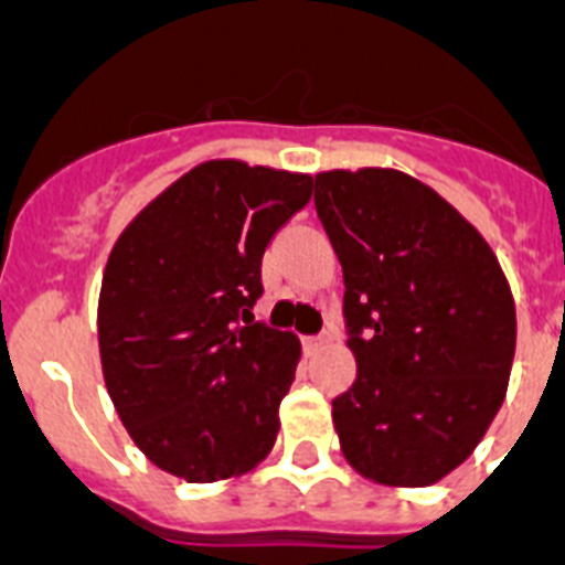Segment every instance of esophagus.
I'll list each match as a JSON object with an SVG mask.
<instances>
[{"instance_id":"34e87169","label":"esophagus","mask_w":565,"mask_h":565,"mask_svg":"<svg viewBox=\"0 0 565 565\" xmlns=\"http://www.w3.org/2000/svg\"><path fill=\"white\" fill-rule=\"evenodd\" d=\"M329 340H332V334H329V332L315 334V338H306V349H320V347H326Z\"/></svg>"}]
</instances>
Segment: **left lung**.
Here are the masks:
<instances>
[{
	"instance_id": "8db88e82",
	"label": "left lung",
	"mask_w": 565,
	"mask_h": 565,
	"mask_svg": "<svg viewBox=\"0 0 565 565\" xmlns=\"http://www.w3.org/2000/svg\"><path fill=\"white\" fill-rule=\"evenodd\" d=\"M315 204L343 265L358 361L332 401L340 450L377 484L439 482L508 393L516 309L500 259L454 204L390 167L317 172Z\"/></svg>"
}]
</instances>
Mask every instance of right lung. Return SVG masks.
<instances>
[{"mask_svg": "<svg viewBox=\"0 0 565 565\" xmlns=\"http://www.w3.org/2000/svg\"><path fill=\"white\" fill-rule=\"evenodd\" d=\"M309 172L204 161L124 227L97 300L109 398L156 468L188 482L254 470L302 347L254 323L263 254L311 199Z\"/></svg>", "mask_w": 565, "mask_h": 565, "instance_id": "obj_1", "label": "right lung"}]
</instances>
